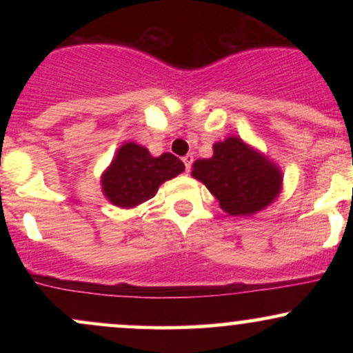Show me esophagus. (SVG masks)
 I'll return each instance as SVG.
<instances>
[{
    "mask_svg": "<svg viewBox=\"0 0 353 353\" xmlns=\"http://www.w3.org/2000/svg\"><path fill=\"white\" fill-rule=\"evenodd\" d=\"M182 163H184V165H185V172H189V171H190V168H192L194 157L190 156V154H188V156L182 157Z\"/></svg>",
    "mask_w": 353,
    "mask_h": 353,
    "instance_id": "1",
    "label": "esophagus"
}]
</instances>
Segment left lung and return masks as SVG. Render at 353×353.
<instances>
[{
    "label": "left lung",
    "mask_w": 353,
    "mask_h": 353,
    "mask_svg": "<svg viewBox=\"0 0 353 353\" xmlns=\"http://www.w3.org/2000/svg\"><path fill=\"white\" fill-rule=\"evenodd\" d=\"M192 168V176L204 182L230 216H249L264 209L277 197L282 184L275 164L239 137L214 144V156L196 161Z\"/></svg>",
    "instance_id": "1"
}]
</instances>
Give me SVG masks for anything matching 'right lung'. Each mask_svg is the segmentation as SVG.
<instances>
[{"instance_id":"obj_1","label":"right lung","mask_w":353,"mask_h":353,"mask_svg":"<svg viewBox=\"0 0 353 353\" xmlns=\"http://www.w3.org/2000/svg\"><path fill=\"white\" fill-rule=\"evenodd\" d=\"M184 171L179 157L171 152L152 157L143 145L124 144L103 176V190L117 208H134L152 199L164 181Z\"/></svg>"}]
</instances>
